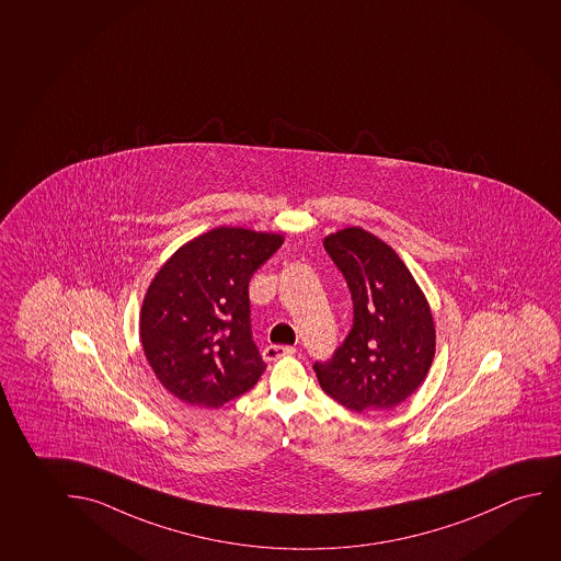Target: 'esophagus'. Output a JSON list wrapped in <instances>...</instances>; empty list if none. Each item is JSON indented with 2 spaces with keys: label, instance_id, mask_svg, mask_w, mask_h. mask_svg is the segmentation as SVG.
<instances>
[{
  "label": "esophagus",
  "instance_id": "1",
  "mask_svg": "<svg viewBox=\"0 0 561 561\" xmlns=\"http://www.w3.org/2000/svg\"><path fill=\"white\" fill-rule=\"evenodd\" d=\"M294 347L293 346H267L263 350V359L265 362H276L278 357H285V355H293Z\"/></svg>",
  "mask_w": 561,
  "mask_h": 561
}]
</instances>
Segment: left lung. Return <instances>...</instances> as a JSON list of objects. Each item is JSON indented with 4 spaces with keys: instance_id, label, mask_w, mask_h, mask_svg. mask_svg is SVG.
I'll use <instances>...</instances> for the list:
<instances>
[{
    "instance_id": "obj_1",
    "label": "left lung",
    "mask_w": 561,
    "mask_h": 561,
    "mask_svg": "<svg viewBox=\"0 0 561 561\" xmlns=\"http://www.w3.org/2000/svg\"><path fill=\"white\" fill-rule=\"evenodd\" d=\"M346 278L352 329L313 371L327 394L352 411H388L425 380L434 357V323L425 296L398 253L359 227L324 238Z\"/></svg>"
}]
</instances>
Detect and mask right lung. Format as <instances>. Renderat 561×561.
<instances>
[{
  "instance_id": "add662e5",
  "label": "right lung",
  "mask_w": 561,
  "mask_h": 561,
  "mask_svg": "<svg viewBox=\"0 0 561 561\" xmlns=\"http://www.w3.org/2000/svg\"><path fill=\"white\" fill-rule=\"evenodd\" d=\"M280 234L219 227L182 245L144 298L140 339L159 382L202 408L252 390L265 371L253 342L248 286Z\"/></svg>"
}]
</instances>
